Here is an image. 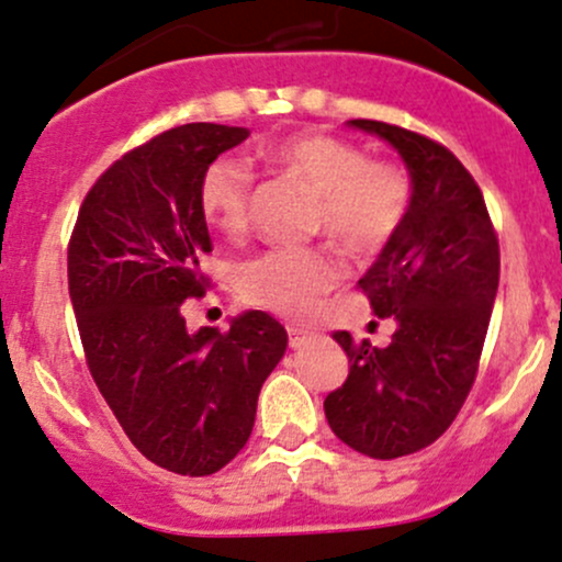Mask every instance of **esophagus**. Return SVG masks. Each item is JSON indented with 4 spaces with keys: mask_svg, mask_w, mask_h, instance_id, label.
<instances>
[{
    "mask_svg": "<svg viewBox=\"0 0 562 562\" xmlns=\"http://www.w3.org/2000/svg\"><path fill=\"white\" fill-rule=\"evenodd\" d=\"M286 334H289V348H294V350L302 348V345H305L307 339H311V334L297 329V326H289Z\"/></svg>",
    "mask_w": 562,
    "mask_h": 562,
    "instance_id": "obj_1",
    "label": "esophagus"
}]
</instances>
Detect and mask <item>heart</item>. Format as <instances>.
I'll return each mask as SVG.
<instances>
[{"label": "heart", "mask_w": 562, "mask_h": 562, "mask_svg": "<svg viewBox=\"0 0 562 562\" xmlns=\"http://www.w3.org/2000/svg\"><path fill=\"white\" fill-rule=\"evenodd\" d=\"M265 159L305 182L318 196L313 228L350 255H376L398 236L414 186L398 164L369 161L356 145L321 132H300L262 148ZM255 175L236 156H220L199 182V210L223 236H244ZM342 279V262L324 247L273 249L236 268V289L249 305L286 318H307Z\"/></svg>", "instance_id": "b5f03b06"}]
</instances>
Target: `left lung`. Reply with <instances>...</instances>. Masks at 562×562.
<instances>
[{
  "label": "left lung",
  "instance_id": "obj_1",
  "mask_svg": "<svg viewBox=\"0 0 562 562\" xmlns=\"http://www.w3.org/2000/svg\"><path fill=\"white\" fill-rule=\"evenodd\" d=\"M348 124L398 150L414 199L398 236L358 281L374 315L395 321L393 339L374 348L334 331L350 374L324 412L350 449L398 459L449 430L475 382L499 289V241L481 188L449 148L395 124Z\"/></svg>",
  "mask_w": 562,
  "mask_h": 562
}]
</instances>
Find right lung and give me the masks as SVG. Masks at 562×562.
<instances>
[{"label":"right lung","mask_w":562,"mask_h":562,"mask_svg":"<svg viewBox=\"0 0 562 562\" xmlns=\"http://www.w3.org/2000/svg\"><path fill=\"white\" fill-rule=\"evenodd\" d=\"M247 127L182 124L111 164L81 204L68 244V294L92 380L145 459L212 475L247 446L262 382L286 329L247 311L220 334L188 331L182 302L204 297L212 251L199 182Z\"/></svg>","instance_id":"add662e5"}]
</instances>
